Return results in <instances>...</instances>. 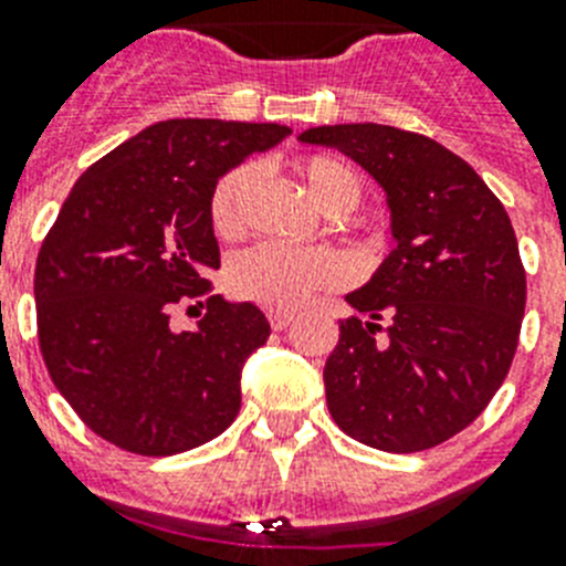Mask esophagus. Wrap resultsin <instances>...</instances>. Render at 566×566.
<instances>
[{"label": "esophagus", "instance_id": "esophagus-1", "mask_svg": "<svg viewBox=\"0 0 566 566\" xmlns=\"http://www.w3.org/2000/svg\"><path fill=\"white\" fill-rule=\"evenodd\" d=\"M266 314H269V323H272L274 332H283V328H286L289 323L294 319V314L286 312V308H269Z\"/></svg>", "mask_w": 566, "mask_h": 566}]
</instances>
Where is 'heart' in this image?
Segmentation results:
<instances>
[{"label": "heart", "mask_w": 566, "mask_h": 566, "mask_svg": "<svg viewBox=\"0 0 566 566\" xmlns=\"http://www.w3.org/2000/svg\"><path fill=\"white\" fill-rule=\"evenodd\" d=\"M303 189L332 218L354 212L363 203L365 184L354 164L332 153L294 155L289 161ZM254 187V169L240 164L221 175L209 195V223L223 240H238L249 227V195ZM343 260L328 249L258 247L243 252L229 266V289L240 300H252L266 308H297L312 294L337 286L343 280Z\"/></svg>", "instance_id": "obj_1"}]
</instances>
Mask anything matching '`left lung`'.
Masks as SVG:
<instances>
[{"label":"left lung","mask_w":566,"mask_h":566,"mask_svg":"<svg viewBox=\"0 0 566 566\" xmlns=\"http://www.w3.org/2000/svg\"><path fill=\"white\" fill-rule=\"evenodd\" d=\"M326 144L388 192L397 249L348 294L323 379L334 422L388 453L437 448L490 405L518 348L527 274L502 201L451 149L385 124L300 135Z\"/></svg>","instance_id":"obj_1"}]
</instances>
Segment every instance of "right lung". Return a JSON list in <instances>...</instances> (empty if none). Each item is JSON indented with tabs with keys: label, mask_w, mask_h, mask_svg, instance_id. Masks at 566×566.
<instances>
[{
	"label": "right lung",
	"mask_w": 566,
	"mask_h": 566,
	"mask_svg": "<svg viewBox=\"0 0 566 566\" xmlns=\"http://www.w3.org/2000/svg\"><path fill=\"white\" fill-rule=\"evenodd\" d=\"M286 135L283 124L218 118L153 124L78 178L44 234L33 277L42 359L78 419L115 448L172 457L238 417L240 368L266 343L269 319L212 292L221 252L209 195ZM181 302L208 306L195 333L168 326Z\"/></svg>",
	"instance_id": "obj_1"
}]
</instances>
